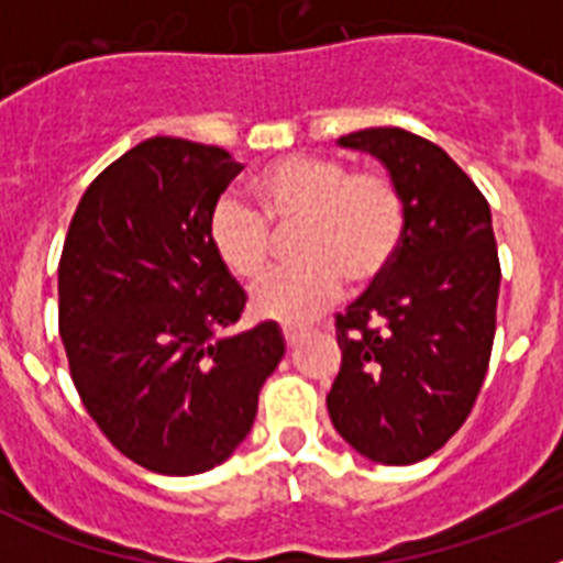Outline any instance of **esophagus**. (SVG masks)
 Returning <instances> with one entry per match:
<instances>
[{
  "label": "esophagus",
  "instance_id": "obj_1",
  "mask_svg": "<svg viewBox=\"0 0 563 563\" xmlns=\"http://www.w3.org/2000/svg\"><path fill=\"white\" fill-rule=\"evenodd\" d=\"M285 341H287V350H292L298 343V332L296 330H285Z\"/></svg>",
  "mask_w": 563,
  "mask_h": 563
}]
</instances>
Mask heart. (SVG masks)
<instances>
[{
	"label": "heart",
	"instance_id": "obj_1",
	"mask_svg": "<svg viewBox=\"0 0 563 563\" xmlns=\"http://www.w3.org/2000/svg\"><path fill=\"white\" fill-rule=\"evenodd\" d=\"M256 208L220 194L208 213V245L236 278H256L271 262L276 231L290 233L298 262L262 278L251 292L258 316L301 324L335 305L343 278L369 287L386 276L406 233V206L380 172H352L327 154H287L253 177ZM271 221L269 227L266 222Z\"/></svg>",
	"mask_w": 563,
	"mask_h": 563
}]
</instances>
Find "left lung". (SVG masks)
<instances>
[{"label": "left lung", "instance_id": "obj_1", "mask_svg": "<svg viewBox=\"0 0 563 563\" xmlns=\"http://www.w3.org/2000/svg\"><path fill=\"white\" fill-rule=\"evenodd\" d=\"M338 146L383 163L406 233L386 276L338 316L341 372L327 411L361 456L411 465L460 431L485 380L501 282L490 208L420 134L361 129Z\"/></svg>", "mask_w": 563, "mask_h": 563}]
</instances>
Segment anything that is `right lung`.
<instances>
[{
  "instance_id": "obj_1",
  "label": "right lung",
  "mask_w": 563,
  "mask_h": 563,
  "mask_svg": "<svg viewBox=\"0 0 563 563\" xmlns=\"http://www.w3.org/2000/svg\"><path fill=\"white\" fill-rule=\"evenodd\" d=\"M220 146L152 137L84 191L58 265L69 375L114 449L166 476L222 465L285 355L276 321L228 335L245 290L208 245L239 174Z\"/></svg>"
}]
</instances>
